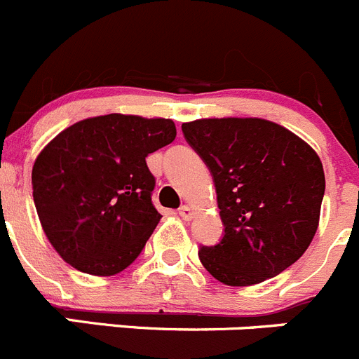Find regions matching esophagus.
<instances>
[{
  "instance_id": "1",
  "label": "esophagus",
  "mask_w": 359,
  "mask_h": 359,
  "mask_svg": "<svg viewBox=\"0 0 359 359\" xmlns=\"http://www.w3.org/2000/svg\"><path fill=\"white\" fill-rule=\"evenodd\" d=\"M179 216L182 217V219H186V221H189V219H193V216H195V210L191 209L189 205H182L179 209Z\"/></svg>"
}]
</instances>
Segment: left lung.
<instances>
[{
    "mask_svg": "<svg viewBox=\"0 0 359 359\" xmlns=\"http://www.w3.org/2000/svg\"><path fill=\"white\" fill-rule=\"evenodd\" d=\"M207 164L225 226L202 246L200 262L221 283L248 287L292 266L316 236L326 180L316 150L262 118H203L182 123Z\"/></svg>",
    "mask_w": 359,
    "mask_h": 359,
    "instance_id": "left-lung-1",
    "label": "left lung"
}]
</instances>
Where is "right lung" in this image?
I'll use <instances>...</instances> for the list:
<instances>
[{
    "mask_svg": "<svg viewBox=\"0 0 359 359\" xmlns=\"http://www.w3.org/2000/svg\"><path fill=\"white\" fill-rule=\"evenodd\" d=\"M170 118L93 116L67 127L33 164V200L58 255L111 276L138 259L161 214L145 157L175 140Z\"/></svg>",
    "mask_w": 359,
    "mask_h": 359,
    "instance_id": "obj_1",
    "label": "right lung"
}]
</instances>
